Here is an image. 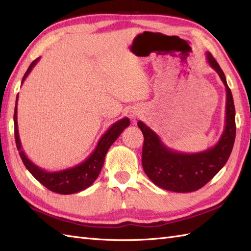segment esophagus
<instances>
[{
	"label": "esophagus",
	"instance_id": "34e87169",
	"mask_svg": "<svg viewBox=\"0 0 251 251\" xmlns=\"http://www.w3.org/2000/svg\"><path fill=\"white\" fill-rule=\"evenodd\" d=\"M137 113H131V117H136Z\"/></svg>",
	"mask_w": 251,
	"mask_h": 251
}]
</instances>
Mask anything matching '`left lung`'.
Returning a JSON list of instances; mask_svg holds the SVG:
<instances>
[{
	"instance_id": "1",
	"label": "left lung",
	"mask_w": 251,
	"mask_h": 251,
	"mask_svg": "<svg viewBox=\"0 0 251 251\" xmlns=\"http://www.w3.org/2000/svg\"><path fill=\"white\" fill-rule=\"evenodd\" d=\"M206 59L219 74L226 90L225 130L216 146L199 153H181L167 148L159 137L143 122H138L145 141L142 148V167L154 184L164 190L188 193L202 188L225 166L235 141V106L230 87L222 69L210 52Z\"/></svg>"
}]
</instances>
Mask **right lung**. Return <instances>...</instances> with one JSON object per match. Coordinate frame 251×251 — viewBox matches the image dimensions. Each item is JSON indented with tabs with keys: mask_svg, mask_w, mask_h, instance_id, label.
Returning a JSON list of instances; mask_svg holds the SVG:
<instances>
[{
	"mask_svg": "<svg viewBox=\"0 0 251 251\" xmlns=\"http://www.w3.org/2000/svg\"><path fill=\"white\" fill-rule=\"evenodd\" d=\"M40 58L31 63L29 66L28 70L25 73L23 77V84L25 82V77L29 75L32 69L36 65ZM17 101H18V95L16 98V105H15V112H14V124H15V140L16 146L19 151V155L23 159L25 166L29 170L31 175L39 181L40 183L43 184L45 188L55 192V193L59 194H73L81 192L88 186L94 183V181L98 178L100 174V170L103 166L105 154L108 152L109 148L113 145V142L119 138L126 127H128L130 124V121L124 117L120 121L115 122L110 128L106 130L100 140L97 143V147L94 150V152L85 159L84 162L75 165L74 167L67 168L59 172H47V170L42 169L37 166L34 163H32L30 159L26 157L25 152L21 148V142L19 139V132H18V122H17Z\"/></svg>",
	"mask_w": 251,
	"mask_h": 251,
	"instance_id": "right-lung-1",
	"label": "right lung"
}]
</instances>
